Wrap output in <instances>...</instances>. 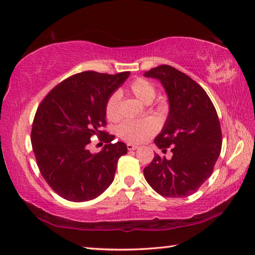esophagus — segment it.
<instances>
[{"instance_id": "esophagus-1", "label": "esophagus", "mask_w": 255, "mask_h": 255, "mask_svg": "<svg viewBox=\"0 0 255 255\" xmlns=\"http://www.w3.org/2000/svg\"><path fill=\"white\" fill-rule=\"evenodd\" d=\"M138 147L136 144H132V143H127V149L129 151H132V150H136Z\"/></svg>"}]
</instances>
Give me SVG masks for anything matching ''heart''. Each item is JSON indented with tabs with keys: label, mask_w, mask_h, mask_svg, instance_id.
<instances>
[{
	"label": "heart",
	"mask_w": 255,
	"mask_h": 255,
	"mask_svg": "<svg viewBox=\"0 0 255 255\" xmlns=\"http://www.w3.org/2000/svg\"><path fill=\"white\" fill-rule=\"evenodd\" d=\"M128 90L145 104H150L156 95L155 86L143 78L134 79L129 84ZM106 117L112 122H116L121 117L119 114V94L114 92L105 103ZM158 130V124L152 118L140 121H126L119 125L117 133L123 140L130 143H140L149 139Z\"/></svg>",
	"instance_id": "b5f03b06"
}]
</instances>
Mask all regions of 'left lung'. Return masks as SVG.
<instances>
[{
	"label": "left lung",
	"instance_id": "8db88e82",
	"mask_svg": "<svg viewBox=\"0 0 255 255\" xmlns=\"http://www.w3.org/2000/svg\"><path fill=\"white\" fill-rule=\"evenodd\" d=\"M158 79L169 97L170 112L158 148L172 158L154 154L143 169L149 185L164 197H186L210 177L221 151L223 134L216 108L205 90L187 74L167 64L144 72Z\"/></svg>",
	"mask_w": 255,
	"mask_h": 255
}]
</instances>
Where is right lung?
Masks as SVG:
<instances>
[{"mask_svg":"<svg viewBox=\"0 0 255 255\" xmlns=\"http://www.w3.org/2000/svg\"><path fill=\"white\" fill-rule=\"evenodd\" d=\"M129 74H74L56 85L38 106L30 134L32 150L42 177L62 198L88 202L114 181L127 145L112 143L115 136L102 130L106 126L105 103ZM94 135L108 144L93 155L87 144Z\"/></svg>","mask_w":255,"mask_h":255,"instance_id":"add662e5","label":"right lung"}]
</instances>
